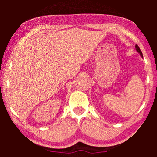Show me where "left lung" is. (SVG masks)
I'll return each instance as SVG.
<instances>
[{
  "label": "left lung",
  "mask_w": 157,
  "mask_h": 157,
  "mask_svg": "<svg viewBox=\"0 0 157 157\" xmlns=\"http://www.w3.org/2000/svg\"><path fill=\"white\" fill-rule=\"evenodd\" d=\"M135 49H136V51L137 52H138L139 54H140V56L141 57H143V55H142V53H141V50H140V48H139V47L137 46V45H136V46H135Z\"/></svg>",
  "instance_id": "8db88e82"
}]
</instances>
